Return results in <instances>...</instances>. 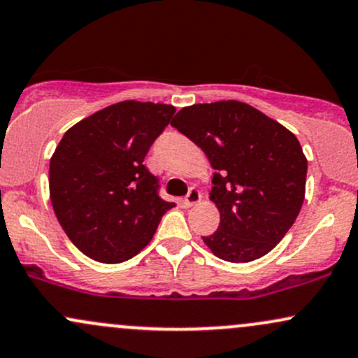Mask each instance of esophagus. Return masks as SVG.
Returning <instances> with one entry per match:
<instances>
[{
	"mask_svg": "<svg viewBox=\"0 0 358 358\" xmlns=\"http://www.w3.org/2000/svg\"><path fill=\"white\" fill-rule=\"evenodd\" d=\"M199 201H201L199 191L196 189V187H191L189 192H187V196L184 198V203H186V206H194V204H198Z\"/></svg>",
	"mask_w": 358,
	"mask_h": 358,
	"instance_id": "obj_1",
	"label": "esophagus"
}]
</instances>
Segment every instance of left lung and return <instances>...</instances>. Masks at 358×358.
Returning <instances> with one entry per match:
<instances>
[{
	"label": "left lung",
	"mask_w": 358,
	"mask_h": 358,
	"mask_svg": "<svg viewBox=\"0 0 358 358\" xmlns=\"http://www.w3.org/2000/svg\"><path fill=\"white\" fill-rule=\"evenodd\" d=\"M206 154L210 199L220 227L203 242L227 262H252L275 247L298 218L308 160L294 134L250 104H192L171 122Z\"/></svg>",
	"instance_id": "8db88e82"
}]
</instances>
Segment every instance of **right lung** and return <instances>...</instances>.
Returning <instances> with one entry per match:
<instances>
[{
	"mask_svg": "<svg viewBox=\"0 0 358 358\" xmlns=\"http://www.w3.org/2000/svg\"><path fill=\"white\" fill-rule=\"evenodd\" d=\"M172 104L120 101L71 127L49 167L50 201L71 242L92 260L120 264L145 248L164 213L159 180L143 166Z\"/></svg>",
	"mask_w": 358,
	"mask_h": 358,
	"instance_id": "right-lung-1",
	"label": "right lung"
}]
</instances>
